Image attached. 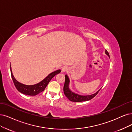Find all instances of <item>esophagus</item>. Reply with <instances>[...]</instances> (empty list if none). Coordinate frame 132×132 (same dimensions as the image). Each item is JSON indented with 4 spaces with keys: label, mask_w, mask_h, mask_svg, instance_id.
I'll use <instances>...</instances> for the list:
<instances>
[{
    "label": "esophagus",
    "mask_w": 132,
    "mask_h": 132,
    "mask_svg": "<svg viewBox=\"0 0 132 132\" xmlns=\"http://www.w3.org/2000/svg\"><path fill=\"white\" fill-rule=\"evenodd\" d=\"M67 71H68V67H66V66L63 67L62 69V72H66Z\"/></svg>",
    "instance_id": "1"
}]
</instances>
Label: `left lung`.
<instances>
[{
  "mask_svg": "<svg viewBox=\"0 0 132 132\" xmlns=\"http://www.w3.org/2000/svg\"><path fill=\"white\" fill-rule=\"evenodd\" d=\"M105 53L108 55L109 57V53L106 50L105 51ZM69 84H70V79L69 78V77L67 76V75H65V81L64 86H63V92L65 96L67 97L68 99L70 100L72 102H80L83 101H89L93 98L95 96L97 95V94L98 93V92L100 91L101 89H100L98 91H97L96 93L91 95H87V96H82L77 94L75 92H72L69 88Z\"/></svg>",
  "mask_w": 132,
  "mask_h": 132,
  "instance_id": "obj_1",
  "label": "left lung"
}]
</instances>
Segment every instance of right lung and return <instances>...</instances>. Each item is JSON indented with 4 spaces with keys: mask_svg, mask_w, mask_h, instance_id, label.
<instances>
[{
    "mask_svg": "<svg viewBox=\"0 0 132 132\" xmlns=\"http://www.w3.org/2000/svg\"><path fill=\"white\" fill-rule=\"evenodd\" d=\"M10 71L13 82L17 90L24 95L29 96H35L38 94H40V92L43 91L45 89L46 86H47V85L48 84L49 82L51 81V80L56 75L59 73L61 72L60 70H58L54 72H53L50 75H48V76H47L43 80H42L40 82H38V83L35 85H27L21 83V82H18L15 78H14L12 72L11 65Z\"/></svg>",
    "mask_w": 132,
    "mask_h": 132,
    "instance_id": "right-lung-1",
    "label": "right lung"
}]
</instances>
